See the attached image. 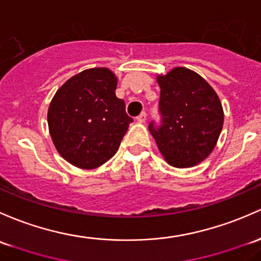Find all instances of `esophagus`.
Here are the masks:
<instances>
[{
	"label": "esophagus",
	"mask_w": 261,
	"mask_h": 261,
	"mask_svg": "<svg viewBox=\"0 0 261 261\" xmlns=\"http://www.w3.org/2000/svg\"><path fill=\"white\" fill-rule=\"evenodd\" d=\"M136 120H138L139 122H145V121H146V112H141V114H140L139 116L136 117Z\"/></svg>",
	"instance_id": "esophagus-1"
}]
</instances>
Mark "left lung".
Returning <instances> with one entry per match:
<instances>
[{
  "instance_id": "obj_1",
  "label": "left lung",
  "mask_w": 261,
  "mask_h": 261,
  "mask_svg": "<svg viewBox=\"0 0 261 261\" xmlns=\"http://www.w3.org/2000/svg\"><path fill=\"white\" fill-rule=\"evenodd\" d=\"M161 125L149 130L165 160L174 167L195 166L210 155L223 130L219 96L200 75L185 67L158 76Z\"/></svg>"
}]
</instances>
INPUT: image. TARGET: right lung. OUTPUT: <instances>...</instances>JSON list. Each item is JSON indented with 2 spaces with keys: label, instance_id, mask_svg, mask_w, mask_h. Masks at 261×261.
Masks as SVG:
<instances>
[{
  "label": "right lung",
  "instance_id": "right-lung-1",
  "mask_svg": "<svg viewBox=\"0 0 261 261\" xmlns=\"http://www.w3.org/2000/svg\"><path fill=\"white\" fill-rule=\"evenodd\" d=\"M117 79L106 67L85 70L57 90L47 112L60 155L80 169H96L119 149L133 119L117 98Z\"/></svg>",
  "mask_w": 261,
  "mask_h": 261
}]
</instances>
